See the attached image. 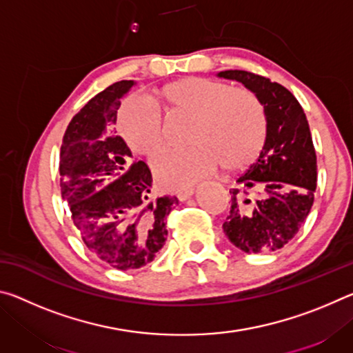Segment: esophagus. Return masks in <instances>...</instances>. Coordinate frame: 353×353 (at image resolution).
<instances>
[{
    "label": "esophagus",
    "mask_w": 353,
    "mask_h": 353,
    "mask_svg": "<svg viewBox=\"0 0 353 353\" xmlns=\"http://www.w3.org/2000/svg\"><path fill=\"white\" fill-rule=\"evenodd\" d=\"M193 193H194V188L190 187V188H185V190H179L176 194H177V198L181 199V201H187L188 198H191V196H193Z\"/></svg>",
    "instance_id": "34e87169"
}]
</instances>
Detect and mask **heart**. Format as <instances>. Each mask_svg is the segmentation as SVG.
<instances>
[{
    "mask_svg": "<svg viewBox=\"0 0 353 353\" xmlns=\"http://www.w3.org/2000/svg\"><path fill=\"white\" fill-rule=\"evenodd\" d=\"M155 101L172 115H193L187 149H170L154 159V174L174 190L190 187L223 162L241 170L260 154L266 137L263 105L248 88L207 77H182L166 83ZM118 130L130 151L151 157L163 148L162 118L152 107L129 101L118 112Z\"/></svg>",
    "mask_w": 353,
    "mask_h": 353,
    "instance_id": "1",
    "label": "heart"
}]
</instances>
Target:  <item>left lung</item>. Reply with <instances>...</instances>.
Returning <instances> with one entry per match:
<instances>
[{
  "label": "left lung",
  "instance_id": "1",
  "mask_svg": "<svg viewBox=\"0 0 353 353\" xmlns=\"http://www.w3.org/2000/svg\"><path fill=\"white\" fill-rule=\"evenodd\" d=\"M218 76L249 88L266 117L259 159L230 191L224 234L246 254L274 252L296 236L314 201L318 165L307 117L294 94L268 77L243 70Z\"/></svg>",
  "mask_w": 353,
  "mask_h": 353
}]
</instances>
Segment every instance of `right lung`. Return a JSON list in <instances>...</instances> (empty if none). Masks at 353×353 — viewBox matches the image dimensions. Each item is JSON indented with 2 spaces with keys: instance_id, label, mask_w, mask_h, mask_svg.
Returning a JSON list of instances; mask_svg holds the SVG:
<instances>
[{
  "instance_id": "obj_1",
  "label": "right lung",
  "mask_w": 353,
  "mask_h": 353,
  "mask_svg": "<svg viewBox=\"0 0 353 353\" xmlns=\"http://www.w3.org/2000/svg\"><path fill=\"white\" fill-rule=\"evenodd\" d=\"M134 81L112 83L76 113L61 148V191L82 241L119 271L151 263L166 241V216L179 201L152 196V174L132 162L115 132L117 110Z\"/></svg>"
}]
</instances>
